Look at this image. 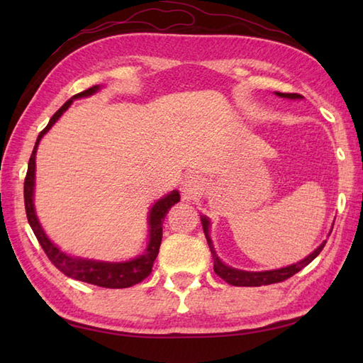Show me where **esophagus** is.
Segmentation results:
<instances>
[{
    "label": "esophagus",
    "instance_id": "1",
    "mask_svg": "<svg viewBox=\"0 0 363 363\" xmlns=\"http://www.w3.org/2000/svg\"><path fill=\"white\" fill-rule=\"evenodd\" d=\"M181 191H182V196L186 199H195L196 196L201 195V191H203L201 177L196 174L186 176V179L182 181Z\"/></svg>",
    "mask_w": 363,
    "mask_h": 363
}]
</instances>
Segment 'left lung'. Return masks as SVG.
Here are the masks:
<instances>
[{"label": "left lung", "mask_w": 363, "mask_h": 363, "mask_svg": "<svg viewBox=\"0 0 363 363\" xmlns=\"http://www.w3.org/2000/svg\"><path fill=\"white\" fill-rule=\"evenodd\" d=\"M276 95L284 96V98H301L298 94H281V91H276ZM203 221V229H204V235L207 238V243H209V248L213 257V272L217 273L223 281H226L230 285H235V287H260V285H269V284H276V282H282L285 279H289L293 274H296L301 272L304 267H307L311 262L318 256V254L325 248L326 242H323L317 250H315L311 256H307L304 260L298 262V264H293L290 267L279 268V269H273V272H259V273H252V272H242V269H235L230 268L228 265L223 264V262L217 257V254L213 251L212 240L209 237V220L206 217H201Z\"/></svg>", "instance_id": "obj_1"}]
</instances>
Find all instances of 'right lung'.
<instances>
[{
    "instance_id": "obj_1",
    "label": "right lung",
    "mask_w": 363,
    "mask_h": 363,
    "mask_svg": "<svg viewBox=\"0 0 363 363\" xmlns=\"http://www.w3.org/2000/svg\"><path fill=\"white\" fill-rule=\"evenodd\" d=\"M99 89V86H94L87 90L81 91V94L74 95L72 99L60 107V109L52 115L51 120L46 128L42 130L37 137L35 146L33 150V154L29 157V165H28V173L25 177V209H26V217L30 228H33L34 234L37 237L38 243L43 248L45 254L51 260V264L56 267L59 272H62L65 276L73 277L76 281H82L87 284L98 285V287L104 289H126L133 287V285L142 282L146 279L152 272V264L156 260L160 242H162V223L167 217L168 211L172 207L179 203V194L177 191H172V194L167 195L165 198L159 199V201L152 206L150 212V243L148 248L138 256L137 259H133L129 262H120V264H109V262H96V260H86V259H78L67 256L65 252L60 251L57 246H54L50 238L45 235L43 229L40 228V223H38L34 211V203H33V194H34V176H35V152H37V145L40 142V138L48 133L50 128L59 120L60 115H62L70 104L73 103L74 98H82L89 96Z\"/></svg>"
}]
</instances>
